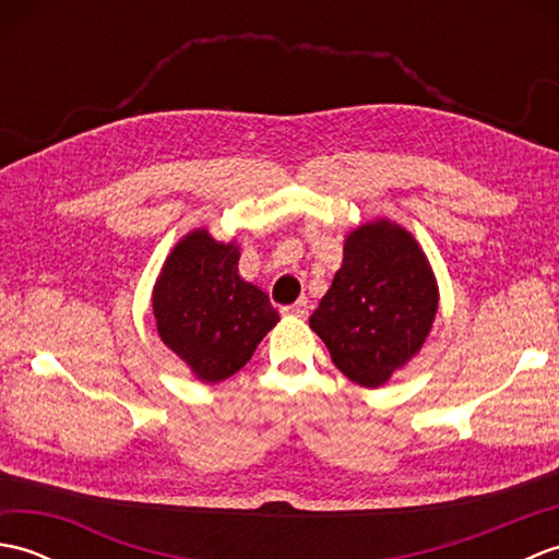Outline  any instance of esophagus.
<instances>
[{
  "label": "esophagus",
  "mask_w": 559,
  "mask_h": 559,
  "mask_svg": "<svg viewBox=\"0 0 559 559\" xmlns=\"http://www.w3.org/2000/svg\"><path fill=\"white\" fill-rule=\"evenodd\" d=\"M283 314L288 317H298V319H307V314H310V300L307 298H300L295 305H288L283 307Z\"/></svg>",
  "instance_id": "34e87169"
}]
</instances>
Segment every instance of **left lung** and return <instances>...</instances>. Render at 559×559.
<instances>
[{"instance_id": "left-lung-1", "label": "left lung", "mask_w": 559, "mask_h": 559, "mask_svg": "<svg viewBox=\"0 0 559 559\" xmlns=\"http://www.w3.org/2000/svg\"><path fill=\"white\" fill-rule=\"evenodd\" d=\"M437 307V278L420 242L377 218L346 235L343 264L310 326L350 382L379 389L420 353Z\"/></svg>"}]
</instances>
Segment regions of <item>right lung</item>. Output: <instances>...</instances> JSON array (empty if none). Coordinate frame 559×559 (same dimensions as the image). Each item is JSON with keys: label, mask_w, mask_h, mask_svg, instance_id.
<instances>
[{"label": "right lung", "mask_w": 559, "mask_h": 559, "mask_svg": "<svg viewBox=\"0 0 559 559\" xmlns=\"http://www.w3.org/2000/svg\"><path fill=\"white\" fill-rule=\"evenodd\" d=\"M237 259L235 242L197 228L170 249L153 286L160 341L204 384L242 370L281 319L269 295L240 276Z\"/></svg>", "instance_id": "right-lung-1"}]
</instances>
